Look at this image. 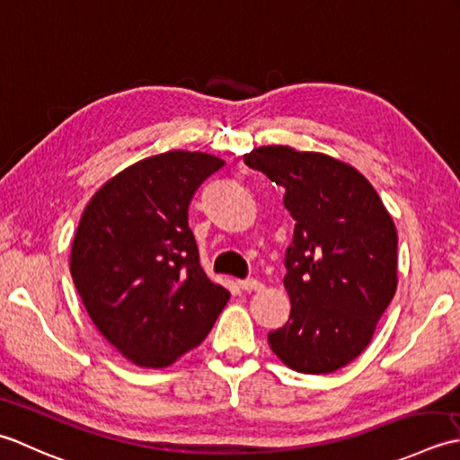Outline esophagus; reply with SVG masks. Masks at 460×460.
<instances>
[{"instance_id": "1", "label": "esophagus", "mask_w": 460, "mask_h": 460, "mask_svg": "<svg viewBox=\"0 0 460 460\" xmlns=\"http://www.w3.org/2000/svg\"><path fill=\"white\" fill-rule=\"evenodd\" d=\"M238 286L243 289V292H260V289H264V284H261L260 279H254V278L238 279Z\"/></svg>"}]
</instances>
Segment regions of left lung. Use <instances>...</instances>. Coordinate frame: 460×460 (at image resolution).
Masks as SVG:
<instances>
[{"label":"left lung","mask_w":460,"mask_h":460,"mask_svg":"<svg viewBox=\"0 0 460 460\" xmlns=\"http://www.w3.org/2000/svg\"><path fill=\"white\" fill-rule=\"evenodd\" d=\"M243 163L286 190L292 312L268 343L288 367L332 373L367 348L397 289V230L367 178L335 158L258 146Z\"/></svg>","instance_id":"obj_1"}]
</instances>
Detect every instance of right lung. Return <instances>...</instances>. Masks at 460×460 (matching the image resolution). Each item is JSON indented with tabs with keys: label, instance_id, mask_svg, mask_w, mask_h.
<instances>
[{
	"label": "right lung",
	"instance_id": "right-lung-1",
	"mask_svg": "<svg viewBox=\"0 0 460 460\" xmlns=\"http://www.w3.org/2000/svg\"><path fill=\"white\" fill-rule=\"evenodd\" d=\"M224 164L204 153L145 158L102 186L71 248L73 284L101 335L140 367H166L212 330L230 292L204 274L189 204Z\"/></svg>",
	"mask_w": 460,
	"mask_h": 460
}]
</instances>
